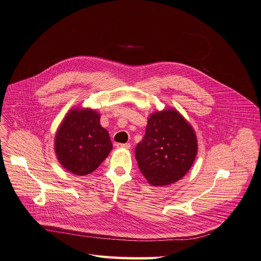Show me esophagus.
Instances as JSON below:
<instances>
[{
    "label": "esophagus",
    "instance_id": "1",
    "mask_svg": "<svg viewBox=\"0 0 261 261\" xmlns=\"http://www.w3.org/2000/svg\"><path fill=\"white\" fill-rule=\"evenodd\" d=\"M117 148H123V149H129L131 147L130 143H125V144H122V143H118L116 144Z\"/></svg>",
    "mask_w": 261,
    "mask_h": 261
}]
</instances>
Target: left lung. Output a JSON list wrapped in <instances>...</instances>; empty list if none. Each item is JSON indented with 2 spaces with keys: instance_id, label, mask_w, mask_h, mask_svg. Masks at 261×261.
I'll return each instance as SVG.
<instances>
[{
  "instance_id": "left-lung-1",
  "label": "left lung",
  "mask_w": 261,
  "mask_h": 261,
  "mask_svg": "<svg viewBox=\"0 0 261 261\" xmlns=\"http://www.w3.org/2000/svg\"><path fill=\"white\" fill-rule=\"evenodd\" d=\"M197 154L195 133L175 110H164L148 119L135 157L141 173L153 186L180 180L192 166Z\"/></svg>"
}]
</instances>
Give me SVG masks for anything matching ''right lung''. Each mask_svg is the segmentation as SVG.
<instances>
[{"label": "right lung", "instance_id": "add662e5", "mask_svg": "<svg viewBox=\"0 0 261 261\" xmlns=\"http://www.w3.org/2000/svg\"><path fill=\"white\" fill-rule=\"evenodd\" d=\"M112 147L108 131L100 125V115L91 109L71 110L55 138L59 162L69 172L80 176L96 170Z\"/></svg>", "mask_w": 261, "mask_h": 261}]
</instances>
